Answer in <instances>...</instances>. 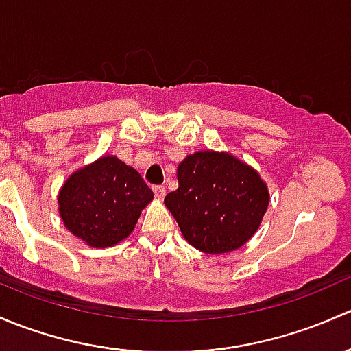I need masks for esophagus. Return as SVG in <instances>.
Segmentation results:
<instances>
[{
    "label": "esophagus",
    "mask_w": 351,
    "mask_h": 351,
    "mask_svg": "<svg viewBox=\"0 0 351 351\" xmlns=\"http://www.w3.org/2000/svg\"><path fill=\"white\" fill-rule=\"evenodd\" d=\"M152 191H154L155 197H158V199H162V197L165 196V187L160 186V184H157V186H152Z\"/></svg>",
    "instance_id": "34e87169"
}]
</instances>
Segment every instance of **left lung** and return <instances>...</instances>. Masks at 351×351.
I'll return each mask as SVG.
<instances>
[{"instance_id":"obj_1","label":"left lung","mask_w":351,"mask_h":351,"mask_svg":"<svg viewBox=\"0 0 351 351\" xmlns=\"http://www.w3.org/2000/svg\"><path fill=\"white\" fill-rule=\"evenodd\" d=\"M179 187L165 206L184 238L204 254H226L247 243L269 206L260 176L243 162L219 152H197L180 162Z\"/></svg>"}]
</instances>
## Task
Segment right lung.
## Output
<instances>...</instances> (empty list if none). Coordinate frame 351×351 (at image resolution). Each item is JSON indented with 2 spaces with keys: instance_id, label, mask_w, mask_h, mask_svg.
Here are the masks:
<instances>
[{
  "instance_id": "add662e5",
  "label": "right lung",
  "mask_w": 351,
  "mask_h": 351,
  "mask_svg": "<svg viewBox=\"0 0 351 351\" xmlns=\"http://www.w3.org/2000/svg\"><path fill=\"white\" fill-rule=\"evenodd\" d=\"M152 199L154 193L135 169L117 157H103L69 177L59 211L72 234L106 248L132 233Z\"/></svg>"
}]
</instances>
